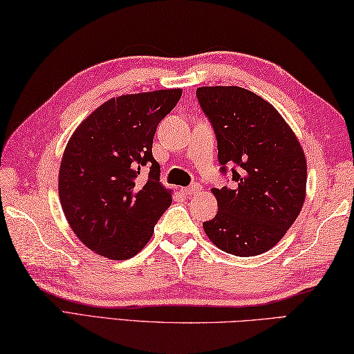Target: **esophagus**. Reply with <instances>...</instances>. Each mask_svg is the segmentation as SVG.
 <instances>
[{"label": "esophagus", "mask_w": 354, "mask_h": 354, "mask_svg": "<svg viewBox=\"0 0 354 354\" xmlns=\"http://www.w3.org/2000/svg\"><path fill=\"white\" fill-rule=\"evenodd\" d=\"M203 190V187L199 184H194V185H190V187H184V189H181V192L184 195H196V194H199V192Z\"/></svg>", "instance_id": "1"}]
</instances>
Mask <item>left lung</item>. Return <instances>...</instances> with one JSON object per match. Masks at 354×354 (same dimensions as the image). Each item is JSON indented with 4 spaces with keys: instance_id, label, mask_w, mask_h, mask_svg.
Here are the masks:
<instances>
[{
    "instance_id": "obj_1",
    "label": "left lung",
    "mask_w": 354,
    "mask_h": 354,
    "mask_svg": "<svg viewBox=\"0 0 354 354\" xmlns=\"http://www.w3.org/2000/svg\"><path fill=\"white\" fill-rule=\"evenodd\" d=\"M196 95L214 125L218 159L235 164L234 189H212L214 220L203 223L216 248L254 257L274 248L297 220L306 196V159L295 133L260 95L240 86H201Z\"/></svg>"
}]
</instances>
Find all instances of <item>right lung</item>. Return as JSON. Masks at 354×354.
Here are the masks:
<instances>
[{"label": "right lung", "instance_id": "1", "mask_svg": "<svg viewBox=\"0 0 354 354\" xmlns=\"http://www.w3.org/2000/svg\"><path fill=\"white\" fill-rule=\"evenodd\" d=\"M181 95L173 88L113 97L69 138L59 171L60 204L77 239L97 255L127 260L139 254L171 204L151 147L158 124ZM145 165L147 180L140 178Z\"/></svg>", "mask_w": 354, "mask_h": 354}]
</instances>
